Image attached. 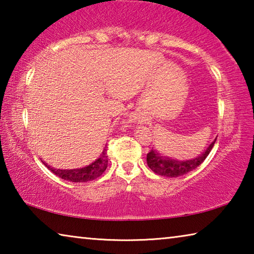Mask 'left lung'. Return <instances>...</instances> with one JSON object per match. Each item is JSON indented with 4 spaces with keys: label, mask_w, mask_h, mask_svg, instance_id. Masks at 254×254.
Listing matches in <instances>:
<instances>
[{
    "label": "left lung",
    "mask_w": 254,
    "mask_h": 254,
    "mask_svg": "<svg viewBox=\"0 0 254 254\" xmlns=\"http://www.w3.org/2000/svg\"><path fill=\"white\" fill-rule=\"evenodd\" d=\"M215 141H216V139L208 145V148L206 149L199 157L191 159V160L185 161H178L168 157H163L160 153L157 152L156 150L152 149L151 151L147 154V163L149 168L157 175L171 178L179 177V176L190 173V171L196 169L197 167L201 165V162L207 158L210 150L213 149Z\"/></svg>",
    "instance_id": "8db88e82"
}]
</instances>
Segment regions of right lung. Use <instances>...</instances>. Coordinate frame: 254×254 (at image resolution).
I'll return each mask as SVG.
<instances>
[{"instance_id": "add662e5", "label": "right lung", "mask_w": 254, "mask_h": 254, "mask_svg": "<svg viewBox=\"0 0 254 254\" xmlns=\"http://www.w3.org/2000/svg\"><path fill=\"white\" fill-rule=\"evenodd\" d=\"M44 163L45 166H47L46 162ZM47 168L50 171H53V173L56 176H58L59 178L69 180L71 183H86L89 182V180H94L100 177L107 168V147L105 145L102 153L100 154V157H98L95 161L92 162L91 165L84 167V168L60 170L51 168L50 166H47Z\"/></svg>"}]
</instances>
